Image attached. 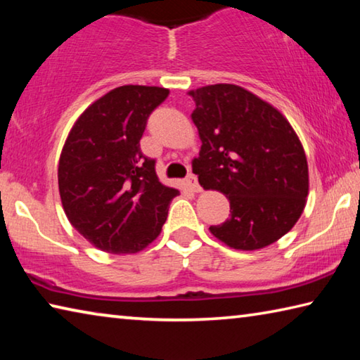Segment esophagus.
Wrapping results in <instances>:
<instances>
[{"mask_svg":"<svg viewBox=\"0 0 360 360\" xmlns=\"http://www.w3.org/2000/svg\"><path fill=\"white\" fill-rule=\"evenodd\" d=\"M187 184L191 186V188H192L193 192H200V191H202V187H200L198 181H197V176H195V174H188V176H187Z\"/></svg>","mask_w":360,"mask_h":360,"instance_id":"1","label":"esophagus"}]
</instances>
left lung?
<instances>
[{
	"label": "left lung",
	"instance_id": "obj_1",
	"mask_svg": "<svg viewBox=\"0 0 360 360\" xmlns=\"http://www.w3.org/2000/svg\"><path fill=\"white\" fill-rule=\"evenodd\" d=\"M188 95L202 139L192 169L200 186L230 202V217L210 231L240 251L278 241L307 205L308 163L297 133L276 108L238 85H206Z\"/></svg>",
	"mask_w": 360,
	"mask_h": 360
}]
</instances>
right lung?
<instances>
[{
  "instance_id": "obj_1",
  "label": "right lung",
  "mask_w": 360,
  "mask_h": 360,
  "mask_svg": "<svg viewBox=\"0 0 360 360\" xmlns=\"http://www.w3.org/2000/svg\"><path fill=\"white\" fill-rule=\"evenodd\" d=\"M169 90L122 85L92 103L72 125L58 162V191L72 227L111 254L144 249L160 233L179 191L157 178L139 139Z\"/></svg>"
}]
</instances>
